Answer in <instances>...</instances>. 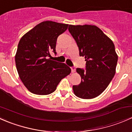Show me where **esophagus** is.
Here are the masks:
<instances>
[{"mask_svg":"<svg viewBox=\"0 0 132 132\" xmlns=\"http://www.w3.org/2000/svg\"><path fill=\"white\" fill-rule=\"evenodd\" d=\"M71 72H72V73L75 72V70H76L75 67H74V66H73V67H71Z\"/></svg>","mask_w":132,"mask_h":132,"instance_id":"34e87169","label":"esophagus"}]
</instances>
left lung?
<instances>
[{
  "label": "left lung",
  "mask_w": 132,
  "mask_h": 132,
  "mask_svg": "<svg viewBox=\"0 0 132 132\" xmlns=\"http://www.w3.org/2000/svg\"><path fill=\"white\" fill-rule=\"evenodd\" d=\"M68 30L85 57L86 68H77L81 82L73 86L76 96L91 99L105 91L116 73L118 55L112 41L95 25H70Z\"/></svg>",
  "instance_id": "1"
}]
</instances>
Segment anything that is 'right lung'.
Returning a JSON list of instances; mask_svg holds the SVG:
<instances>
[{
	"instance_id": "right-lung-1",
	"label": "right lung",
	"mask_w": 132,
	"mask_h": 132,
	"mask_svg": "<svg viewBox=\"0 0 132 132\" xmlns=\"http://www.w3.org/2000/svg\"><path fill=\"white\" fill-rule=\"evenodd\" d=\"M68 24L45 21L39 23L20 39L15 55L17 71L29 91L47 95L55 91L61 80L71 72L66 64L52 61L50 52L56 54L58 36Z\"/></svg>"
}]
</instances>
